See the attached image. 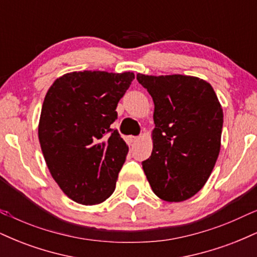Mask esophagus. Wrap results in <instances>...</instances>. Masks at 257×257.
<instances>
[{
	"label": "esophagus",
	"instance_id": "esophagus-1",
	"mask_svg": "<svg viewBox=\"0 0 257 257\" xmlns=\"http://www.w3.org/2000/svg\"><path fill=\"white\" fill-rule=\"evenodd\" d=\"M128 139H129V141H131V143H137V141L139 140L138 137H129Z\"/></svg>",
	"mask_w": 257,
	"mask_h": 257
}]
</instances>
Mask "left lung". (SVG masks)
<instances>
[{"instance_id":"left-lung-1","label":"left lung","mask_w":257,"mask_h":257,"mask_svg":"<svg viewBox=\"0 0 257 257\" xmlns=\"http://www.w3.org/2000/svg\"><path fill=\"white\" fill-rule=\"evenodd\" d=\"M155 102L153 149L143 169L167 202L193 197L208 181L220 153L223 112L210 83L185 75L138 73Z\"/></svg>"}]
</instances>
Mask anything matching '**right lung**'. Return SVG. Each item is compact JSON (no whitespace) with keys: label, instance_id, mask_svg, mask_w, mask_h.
<instances>
[{"label":"right lung","instance_id":"1","mask_svg":"<svg viewBox=\"0 0 257 257\" xmlns=\"http://www.w3.org/2000/svg\"><path fill=\"white\" fill-rule=\"evenodd\" d=\"M133 72L73 71L44 96L38 140L52 178L73 202L99 204L113 193L129 147L110 125Z\"/></svg>","mask_w":257,"mask_h":257}]
</instances>
